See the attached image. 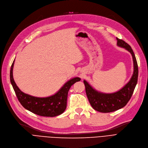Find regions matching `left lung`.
I'll return each instance as SVG.
<instances>
[{
    "mask_svg": "<svg viewBox=\"0 0 148 148\" xmlns=\"http://www.w3.org/2000/svg\"><path fill=\"white\" fill-rule=\"evenodd\" d=\"M116 40L117 45L126 49L133 58L134 73L129 82L118 91L106 94L96 91L86 80H84L86 94L91 106L95 110L102 113L112 112L124 107L132 97L138 81V64L133 50L124 41L118 38Z\"/></svg>",
    "mask_w": 148,
    "mask_h": 148,
    "instance_id": "8db88e82",
    "label": "left lung"
}]
</instances>
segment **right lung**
I'll return each instance as SVG.
<instances>
[{"mask_svg":"<svg viewBox=\"0 0 148 148\" xmlns=\"http://www.w3.org/2000/svg\"><path fill=\"white\" fill-rule=\"evenodd\" d=\"M13 61L10 69V82L16 96L25 109L38 115L53 117L64 112L67 105V97L69 90L74 84L80 80L79 77H75L66 83L57 93L46 97H37L24 93L16 85L13 77Z\"/></svg>","mask_w":148,"mask_h":148,"instance_id":"add662e5","label":"right lung"}]
</instances>
